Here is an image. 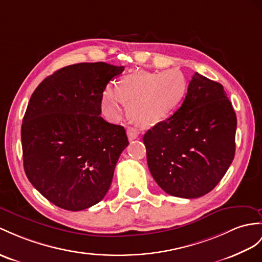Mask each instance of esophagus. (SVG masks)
<instances>
[{
	"mask_svg": "<svg viewBox=\"0 0 262 262\" xmlns=\"http://www.w3.org/2000/svg\"><path fill=\"white\" fill-rule=\"evenodd\" d=\"M126 135H127V138H129L130 141H132V140H135L139 137V131L137 129H135V127H127Z\"/></svg>",
	"mask_w": 262,
	"mask_h": 262,
	"instance_id": "1",
	"label": "esophagus"
}]
</instances>
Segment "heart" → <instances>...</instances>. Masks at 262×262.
Wrapping results in <instances>:
<instances>
[{
  "label": "heart",
  "mask_w": 262,
  "mask_h": 262,
  "mask_svg": "<svg viewBox=\"0 0 262 262\" xmlns=\"http://www.w3.org/2000/svg\"><path fill=\"white\" fill-rule=\"evenodd\" d=\"M187 89L186 76L178 70L133 72L124 75L118 86L105 88L101 99L102 112L107 119L116 120L129 102L127 112L133 119L142 125H155L177 110Z\"/></svg>",
  "instance_id": "b5f03b06"
}]
</instances>
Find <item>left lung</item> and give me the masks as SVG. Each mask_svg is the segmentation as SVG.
Instances as JSON below:
<instances>
[{"label": "left lung", "instance_id": "left-lung-1", "mask_svg": "<svg viewBox=\"0 0 262 262\" xmlns=\"http://www.w3.org/2000/svg\"><path fill=\"white\" fill-rule=\"evenodd\" d=\"M237 117L223 86L194 73L182 105L143 136L153 179L170 195L210 192L234 158Z\"/></svg>", "mask_w": 262, "mask_h": 262}]
</instances>
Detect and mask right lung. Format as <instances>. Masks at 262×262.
I'll use <instances>...</instances> for the list:
<instances>
[{
    "mask_svg": "<svg viewBox=\"0 0 262 262\" xmlns=\"http://www.w3.org/2000/svg\"><path fill=\"white\" fill-rule=\"evenodd\" d=\"M124 67L78 63L57 70L32 94L21 140L29 181L53 205L80 211L110 189L129 144L123 126L100 117L106 84Z\"/></svg>",
    "mask_w": 262,
    "mask_h": 262,
    "instance_id": "obj_1",
    "label": "right lung"
}]
</instances>
